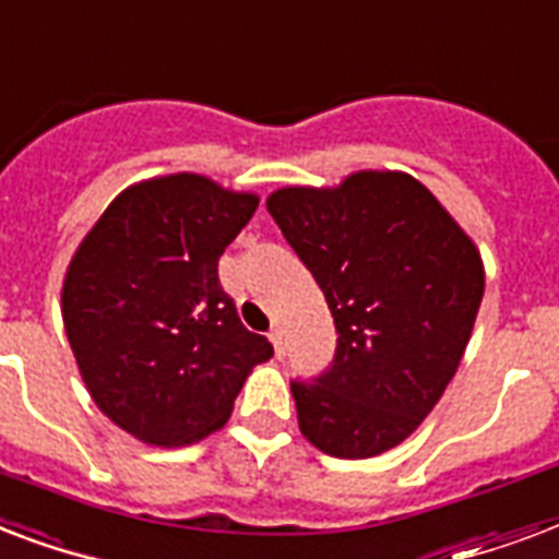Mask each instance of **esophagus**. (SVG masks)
Segmentation results:
<instances>
[{
	"instance_id": "obj_1",
	"label": "esophagus",
	"mask_w": 559,
	"mask_h": 559,
	"mask_svg": "<svg viewBox=\"0 0 559 559\" xmlns=\"http://www.w3.org/2000/svg\"><path fill=\"white\" fill-rule=\"evenodd\" d=\"M267 338H271V344H274L276 356L283 358V353H285V347H283V326H280V323H274V326H271V332H267Z\"/></svg>"
}]
</instances>
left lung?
I'll return each instance as SVG.
<instances>
[{
    "mask_svg": "<svg viewBox=\"0 0 559 559\" xmlns=\"http://www.w3.org/2000/svg\"><path fill=\"white\" fill-rule=\"evenodd\" d=\"M267 212L338 332L332 365L292 382L300 431L332 457L382 455L452 382L484 297L481 257L402 171H358L335 189L285 186Z\"/></svg>",
    "mask_w": 559,
    "mask_h": 559,
    "instance_id": "1",
    "label": "left lung"
}]
</instances>
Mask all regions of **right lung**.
Returning <instances> with one entry per match:
<instances>
[{
  "label": "right lung",
  "instance_id": "right-lung-1",
  "mask_svg": "<svg viewBox=\"0 0 559 559\" xmlns=\"http://www.w3.org/2000/svg\"><path fill=\"white\" fill-rule=\"evenodd\" d=\"M259 198L201 175L124 189L69 262L63 326L95 405L151 445L227 423L250 370L274 356L218 280Z\"/></svg>",
  "mask_w": 559,
  "mask_h": 559
}]
</instances>
